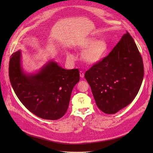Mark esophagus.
<instances>
[{
  "label": "esophagus",
  "instance_id": "1",
  "mask_svg": "<svg viewBox=\"0 0 153 153\" xmlns=\"http://www.w3.org/2000/svg\"><path fill=\"white\" fill-rule=\"evenodd\" d=\"M79 74H80V77H82V78H83L84 77V72H82V71H80L79 72Z\"/></svg>",
  "mask_w": 153,
  "mask_h": 153
}]
</instances>
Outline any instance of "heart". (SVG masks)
I'll return each instance as SVG.
<instances>
[{
  "label": "heart",
  "instance_id": "obj_1",
  "mask_svg": "<svg viewBox=\"0 0 153 153\" xmlns=\"http://www.w3.org/2000/svg\"><path fill=\"white\" fill-rule=\"evenodd\" d=\"M84 50H87L83 57L86 62L90 64L99 62L105 56L107 51V43L103 39L97 41L94 38L87 39L82 46ZM67 55L69 58L73 57V54L68 53Z\"/></svg>",
  "mask_w": 153,
  "mask_h": 153
}]
</instances>
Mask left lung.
<instances>
[{"label":"left lung","mask_w":153,"mask_h":153,"mask_svg":"<svg viewBox=\"0 0 153 153\" xmlns=\"http://www.w3.org/2000/svg\"><path fill=\"white\" fill-rule=\"evenodd\" d=\"M84 76L96 105L104 113L114 114L129 105L138 94L144 76L142 57L129 33Z\"/></svg>","instance_id":"obj_1"}]
</instances>
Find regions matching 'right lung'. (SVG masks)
I'll use <instances>...</instances> for the list:
<instances>
[{"instance_id":"obj_1","label":"right lung","mask_w":153,"mask_h":153,"mask_svg":"<svg viewBox=\"0 0 153 153\" xmlns=\"http://www.w3.org/2000/svg\"><path fill=\"white\" fill-rule=\"evenodd\" d=\"M9 78L20 101L32 114L45 120H55L64 115L71 95L79 81L78 69L67 70L48 62L38 73L27 74L21 66V51L11 55Z\"/></svg>"}]
</instances>
